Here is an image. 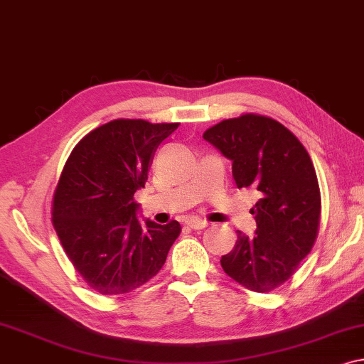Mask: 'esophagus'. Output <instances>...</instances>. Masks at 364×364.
Here are the masks:
<instances>
[{"label": "esophagus", "mask_w": 364, "mask_h": 364, "mask_svg": "<svg viewBox=\"0 0 364 364\" xmlns=\"http://www.w3.org/2000/svg\"><path fill=\"white\" fill-rule=\"evenodd\" d=\"M186 225L189 227V229L200 230V229H204V227H208V222L203 219H194V217H191V219L186 220Z\"/></svg>", "instance_id": "34e87169"}]
</instances>
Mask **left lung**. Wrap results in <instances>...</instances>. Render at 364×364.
I'll return each instance as SVG.
<instances>
[{
  "instance_id": "left-lung-1",
  "label": "left lung",
  "mask_w": 364,
  "mask_h": 364,
  "mask_svg": "<svg viewBox=\"0 0 364 364\" xmlns=\"http://www.w3.org/2000/svg\"><path fill=\"white\" fill-rule=\"evenodd\" d=\"M203 137L232 160L237 188H255L253 237L237 230L222 269L255 292L284 284L311 253L321 225V189L299 139L274 119L242 114L209 127Z\"/></svg>"
}]
</instances>
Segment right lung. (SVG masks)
Returning <instances> with one entry per match:
<instances>
[{
  "instance_id": "add662e5",
  "label": "right lung",
  "mask_w": 364,
  "mask_h": 364,
  "mask_svg": "<svg viewBox=\"0 0 364 364\" xmlns=\"http://www.w3.org/2000/svg\"><path fill=\"white\" fill-rule=\"evenodd\" d=\"M178 126L114 119L86 134L63 166L52 200L53 227L75 269L102 296L149 283L180 235L176 220L142 224L134 200L156 147Z\"/></svg>"
}]
</instances>
